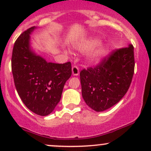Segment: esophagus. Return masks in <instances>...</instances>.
Instances as JSON below:
<instances>
[{
  "label": "esophagus",
  "instance_id": "34e87169",
  "mask_svg": "<svg viewBox=\"0 0 151 151\" xmlns=\"http://www.w3.org/2000/svg\"><path fill=\"white\" fill-rule=\"evenodd\" d=\"M72 74H73L74 76H77L79 75V67H77V66H73L72 67Z\"/></svg>",
  "mask_w": 151,
  "mask_h": 151
}]
</instances>
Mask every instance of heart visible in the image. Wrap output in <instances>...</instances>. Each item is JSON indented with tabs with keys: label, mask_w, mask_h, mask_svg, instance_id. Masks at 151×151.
<instances>
[{
	"label": "heart",
	"mask_w": 151,
	"mask_h": 151,
	"mask_svg": "<svg viewBox=\"0 0 151 151\" xmlns=\"http://www.w3.org/2000/svg\"><path fill=\"white\" fill-rule=\"evenodd\" d=\"M101 45V40L99 38H91L79 46V50L81 51L89 52L96 49ZM110 49L108 46H100L91 54V59L93 61H99L102 58L108 55Z\"/></svg>",
	"instance_id": "b5f03b06"
}]
</instances>
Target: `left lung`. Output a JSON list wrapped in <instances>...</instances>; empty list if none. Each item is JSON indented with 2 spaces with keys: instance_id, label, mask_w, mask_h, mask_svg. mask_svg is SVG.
<instances>
[{
  "instance_id": "left-lung-1",
  "label": "left lung",
  "mask_w": 151,
  "mask_h": 151,
  "mask_svg": "<svg viewBox=\"0 0 151 151\" xmlns=\"http://www.w3.org/2000/svg\"><path fill=\"white\" fill-rule=\"evenodd\" d=\"M133 46L114 50L93 67L80 72L81 94L96 111H103L117 104L127 92L134 73Z\"/></svg>"
}]
</instances>
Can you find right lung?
Wrapping results in <instances>:
<instances>
[{"mask_svg":"<svg viewBox=\"0 0 151 151\" xmlns=\"http://www.w3.org/2000/svg\"><path fill=\"white\" fill-rule=\"evenodd\" d=\"M32 27L19 36L13 49L11 67L15 88L31 111L49 115L60 102L66 81L72 75L71 62H47L31 50Z\"/></svg>","mask_w":151,"mask_h":151,"instance_id":"right-lung-1","label":"right lung"}]
</instances>
